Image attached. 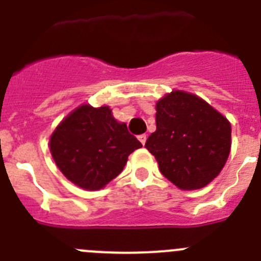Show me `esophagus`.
Masks as SVG:
<instances>
[{
    "mask_svg": "<svg viewBox=\"0 0 261 261\" xmlns=\"http://www.w3.org/2000/svg\"><path fill=\"white\" fill-rule=\"evenodd\" d=\"M146 138H147L146 135H140V136H138V140H140V142H141L142 145H145V142H146Z\"/></svg>",
    "mask_w": 261,
    "mask_h": 261,
    "instance_id": "esophagus-1",
    "label": "esophagus"
}]
</instances>
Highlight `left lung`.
I'll list each match as a JSON object with an SVG mask.
<instances>
[{"label":"left lung","instance_id":"1","mask_svg":"<svg viewBox=\"0 0 261 261\" xmlns=\"http://www.w3.org/2000/svg\"><path fill=\"white\" fill-rule=\"evenodd\" d=\"M156 130L145 147L177 188L199 190L225 166L231 147L229 120L199 96L172 91L155 106Z\"/></svg>","mask_w":261,"mask_h":261}]
</instances>
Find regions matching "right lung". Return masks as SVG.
<instances>
[{
	"label": "right lung",
	"instance_id": "1",
	"mask_svg": "<svg viewBox=\"0 0 261 261\" xmlns=\"http://www.w3.org/2000/svg\"><path fill=\"white\" fill-rule=\"evenodd\" d=\"M142 147L125 123L110 107L84 105L57 125L49 149L60 171L71 183L89 191L100 190L123 171L129 154Z\"/></svg>",
	"mask_w": 261,
	"mask_h": 261
}]
</instances>
